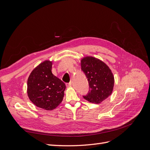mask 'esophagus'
<instances>
[{"label":"esophagus","mask_w":150,"mask_h":150,"mask_svg":"<svg viewBox=\"0 0 150 150\" xmlns=\"http://www.w3.org/2000/svg\"><path fill=\"white\" fill-rule=\"evenodd\" d=\"M66 87L69 88V87H71V86H72V84H71V83H66Z\"/></svg>","instance_id":"obj_1"}]
</instances>
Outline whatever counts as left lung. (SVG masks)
<instances>
[{"instance_id":"1","label":"left lung","mask_w":150,"mask_h":150,"mask_svg":"<svg viewBox=\"0 0 150 150\" xmlns=\"http://www.w3.org/2000/svg\"><path fill=\"white\" fill-rule=\"evenodd\" d=\"M89 86L88 94L83 98L90 103L99 104L112 93L114 87V76L109 67L98 59L84 57L81 61Z\"/></svg>"}]
</instances>
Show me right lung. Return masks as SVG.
<instances>
[{
	"label": "right lung",
	"instance_id": "add662e5",
	"mask_svg": "<svg viewBox=\"0 0 150 150\" xmlns=\"http://www.w3.org/2000/svg\"><path fill=\"white\" fill-rule=\"evenodd\" d=\"M51 61H45L31 72L28 80V95L36 106L52 110L63 99L66 86L52 73Z\"/></svg>",
	"mask_w": 150,
	"mask_h": 150
}]
</instances>
